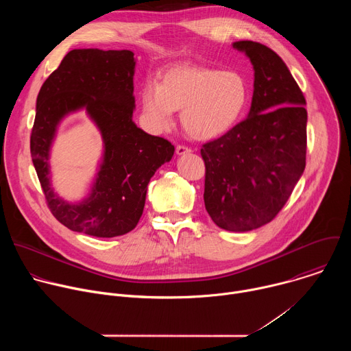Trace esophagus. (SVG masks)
Listing matches in <instances>:
<instances>
[{"instance_id": "obj_1", "label": "esophagus", "mask_w": 351, "mask_h": 351, "mask_svg": "<svg viewBox=\"0 0 351 351\" xmlns=\"http://www.w3.org/2000/svg\"><path fill=\"white\" fill-rule=\"evenodd\" d=\"M189 153H191V149L189 147H186V145H178L176 147V154L178 156H184V154H189Z\"/></svg>"}]
</instances>
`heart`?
<instances>
[{"instance_id":"obj_1","label":"heart","mask_w":351,"mask_h":351,"mask_svg":"<svg viewBox=\"0 0 351 351\" xmlns=\"http://www.w3.org/2000/svg\"><path fill=\"white\" fill-rule=\"evenodd\" d=\"M250 101V84L237 71L199 65L167 69L160 83L145 80L140 104L145 123L154 132L173 125V111H182L184 130L197 140H213L232 130Z\"/></svg>"}]
</instances>
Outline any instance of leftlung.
Masks as SVG:
<instances>
[{
    "label": "left lung",
    "instance_id": "left-lung-1",
    "mask_svg": "<svg viewBox=\"0 0 351 351\" xmlns=\"http://www.w3.org/2000/svg\"><path fill=\"white\" fill-rule=\"evenodd\" d=\"M254 68L247 118L206 143L204 204L211 219L230 232L271 222L306 168V98L282 58L264 44L236 41Z\"/></svg>",
    "mask_w": 351,
    "mask_h": 351
}]
</instances>
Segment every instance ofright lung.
<instances>
[{
    "label": "right lung",
    "instance_id": "obj_1",
    "mask_svg": "<svg viewBox=\"0 0 351 351\" xmlns=\"http://www.w3.org/2000/svg\"><path fill=\"white\" fill-rule=\"evenodd\" d=\"M136 60L129 49L69 51L37 95L30 153L47 206L68 229L95 237L133 230L143 214L147 186L173 157L175 147L133 122ZM84 109L102 133L105 153L89 194L79 204L61 199L51 186L49 152L60 121Z\"/></svg>",
    "mask_w": 351,
    "mask_h": 351
}]
</instances>
